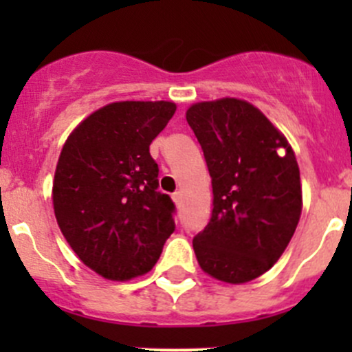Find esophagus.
Masks as SVG:
<instances>
[{
	"instance_id": "1",
	"label": "esophagus",
	"mask_w": 352,
	"mask_h": 352,
	"mask_svg": "<svg viewBox=\"0 0 352 352\" xmlns=\"http://www.w3.org/2000/svg\"><path fill=\"white\" fill-rule=\"evenodd\" d=\"M172 199H173V202H175L177 206H180V202H182V192H180V190H179V192L173 194Z\"/></svg>"
}]
</instances>
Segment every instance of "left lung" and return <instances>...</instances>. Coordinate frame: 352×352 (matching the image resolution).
I'll return each instance as SVG.
<instances>
[{
  "mask_svg": "<svg viewBox=\"0 0 352 352\" xmlns=\"http://www.w3.org/2000/svg\"><path fill=\"white\" fill-rule=\"evenodd\" d=\"M186 119L214 196L211 219L192 240L196 258L211 278L243 285L267 272L293 239L303 208L296 156L285 134L242 98L197 102Z\"/></svg>",
  "mask_w": 352,
  "mask_h": 352,
  "instance_id": "8db88e82",
  "label": "left lung"
}]
</instances>
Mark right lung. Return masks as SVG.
<instances>
[{
    "instance_id": "obj_1",
    "label": "right lung",
    "mask_w": 352,
    "mask_h": 352,
    "mask_svg": "<svg viewBox=\"0 0 352 352\" xmlns=\"http://www.w3.org/2000/svg\"><path fill=\"white\" fill-rule=\"evenodd\" d=\"M173 102H112L67 136L52 182V206L66 242L109 281L153 269L175 230L173 202L158 192L151 141L175 113Z\"/></svg>"
}]
</instances>
